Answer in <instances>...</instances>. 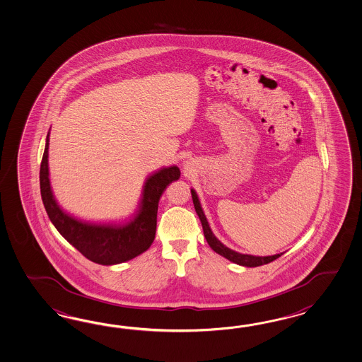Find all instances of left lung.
Returning <instances> with one entry per match:
<instances>
[{
  "label": "left lung",
  "mask_w": 362,
  "mask_h": 362,
  "mask_svg": "<svg viewBox=\"0 0 362 362\" xmlns=\"http://www.w3.org/2000/svg\"><path fill=\"white\" fill-rule=\"evenodd\" d=\"M190 192H192V198H193L195 211L198 214L199 221L202 223L204 238H206V240L209 243V245L211 247V250H215L218 255H221L223 257L230 259V261L235 262V264H238V265H241V267H248V268H255V267H259V265H265V264H269V262H272V261H274V259H277L279 257H281V255H282V253L273 255V256H264V257H262V256L243 255V253L235 252V250H230L228 247H226L223 243H221V241L218 240V239L215 238V235H214L213 231H211V228H210L209 222H207V219H206V216H204V210H202V207H201L199 199H198V195L195 193L194 189H192Z\"/></svg>",
  "instance_id": "1"
}]
</instances>
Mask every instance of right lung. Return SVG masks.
Returning <instances> with one entry per match:
<instances>
[{
    "label": "right lung",
    "instance_id": "obj_1",
    "mask_svg": "<svg viewBox=\"0 0 362 362\" xmlns=\"http://www.w3.org/2000/svg\"><path fill=\"white\" fill-rule=\"evenodd\" d=\"M48 135L40 164V194L49 221L81 255L95 264L115 265L148 250L155 240L160 197L167 186L180 178V169L161 168L146 180L139 210L124 224H97L76 219L56 202L48 178Z\"/></svg>",
    "mask_w": 362,
    "mask_h": 362
}]
</instances>
